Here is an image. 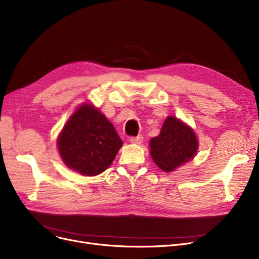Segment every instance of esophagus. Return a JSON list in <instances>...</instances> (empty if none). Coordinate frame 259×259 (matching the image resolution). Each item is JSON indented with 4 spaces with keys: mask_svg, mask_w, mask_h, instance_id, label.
<instances>
[{
    "mask_svg": "<svg viewBox=\"0 0 259 259\" xmlns=\"http://www.w3.org/2000/svg\"><path fill=\"white\" fill-rule=\"evenodd\" d=\"M143 142V137L138 136V137H131L130 138V143L132 144H141Z\"/></svg>",
    "mask_w": 259,
    "mask_h": 259,
    "instance_id": "obj_1",
    "label": "esophagus"
}]
</instances>
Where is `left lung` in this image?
<instances>
[{"mask_svg": "<svg viewBox=\"0 0 259 259\" xmlns=\"http://www.w3.org/2000/svg\"><path fill=\"white\" fill-rule=\"evenodd\" d=\"M149 146L157 167L165 172H170L193 159L199 143L192 128L175 116H168L160 134L150 140Z\"/></svg>", "mask_w": 259, "mask_h": 259, "instance_id": "1", "label": "left lung"}]
</instances>
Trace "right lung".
Here are the masks:
<instances>
[{
	"label": "right lung",
	"mask_w": 259,
	"mask_h": 259,
	"mask_svg": "<svg viewBox=\"0 0 259 259\" xmlns=\"http://www.w3.org/2000/svg\"><path fill=\"white\" fill-rule=\"evenodd\" d=\"M57 145L67 167L82 176H97L113 162L122 141L102 112L83 104L66 121Z\"/></svg>",
	"instance_id": "right-lung-1"
}]
</instances>
